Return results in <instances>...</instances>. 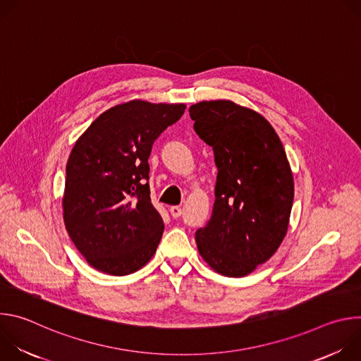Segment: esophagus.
Here are the masks:
<instances>
[{"instance_id": "esophagus-1", "label": "esophagus", "mask_w": 361, "mask_h": 361, "mask_svg": "<svg viewBox=\"0 0 361 361\" xmlns=\"http://www.w3.org/2000/svg\"><path fill=\"white\" fill-rule=\"evenodd\" d=\"M170 214L174 219H178L183 214V209L180 207V205H171V207H170Z\"/></svg>"}]
</instances>
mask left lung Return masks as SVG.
I'll return each mask as SVG.
<instances>
[{
    "mask_svg": "<svg viewBox=\"0 0 361 361\" xmlns=\"http://www.w3.org/2000/svg\"><path fill=\"white\" fill-rule=\"evenodd\" d=\"M194 130L214 149L219 169L212 220L195 233L201 259L226 277H244L283 243L294 180L271 124L230 99L190 107Z\"/></svg>",
    "mask_w": 361,
    "mask_h": 361,
    "instance_id": "left-lung-1",
    "label": "left lung"
}]
</instances>
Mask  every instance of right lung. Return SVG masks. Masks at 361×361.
<instances>
[{
  "mask_svg": "<svg viewBox=\"0 0 361 361\" xmlns=\"http://www.w3.org/2000/svg\"><path fill=\"white\" fill-rule=\"evenodd\" d=\"M185 104L131 99L102 114L75 141L66 167L63 219L85 262L111 276L144 267L164 231L147 183L152 142Z\"/></svg>",
  "mask_w": 361,
  "mask_h": 361,
  "instance_id": "1",
  "label": "right lung"
}]
</instances>
